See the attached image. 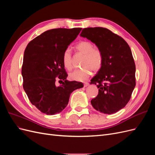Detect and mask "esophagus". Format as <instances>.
<instances>
[{
    "label": "esophagus",
    "instance_id": "esophagus-1",
    "mask_svg": "<svg viewBox=\"0 0 155 155\" xmlns=\"http://www.w3.org/2000/svg\"><path fill=\"white\" fill-rule=\"evenodd\" d=\"M88 85H89V83H88V82L85 83H84V87H88Z\"/></svg>",
    "mask_w": 155,
    "mask_h": 155
}]
</instances>
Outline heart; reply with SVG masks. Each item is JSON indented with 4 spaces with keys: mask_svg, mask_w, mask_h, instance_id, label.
Returning a JSON list of instances; mask_svg holds the SVG:
<instances>
[{
    "mask_svg": "<svg viewBox=\"0 0 155 155\" xmlns=\"http://www.w3.org/2000/svg\"><path fill=\"white\" fill-rule=\"evenodd\" d=\"M76 49L83 54L81 61V68L75 69L69 74L72 80L84 81L90 77L92 71L97 72L101 69L104 63V54L101 50L94 46L91 42L81 41L76 45ZM62 61L64 67L70 70L72 68V55L69 48L65 49L63 53Z\"/></svg>",
    "mask_w": 155,
    "mask_h": 155,
    "instance_id": "b5f03b06",
    "label": "heart"
}]
</instances>
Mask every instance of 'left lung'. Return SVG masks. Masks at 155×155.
Returning a JSON list of instances; mask_svg holds the SVG:
<instances>
[{
    "mask_svg": "<svg viewBox=\"0 0 155 155\" xmlns=\"http://www.w3.org/2000/svg\"><path fill=\"white\" fill-rule=\"evenodd\" d=\"M80 35L95 43L104 54L102 67L91 80L99 88L91 104L101 113L114 114L127 104L136 85L132 51L122 37L105 28H87Z\"/></svg>",
    "mask_w": 155,
    "mask_h": 155,
    "instance_id": "8db88e82",
    "label": "left lung"
}]
</instances>
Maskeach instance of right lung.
I'll return each instance as SVG.
<instances>
[{
  "instance_id": "obj_1",
  "label": "right lung",
  "mask_w": 155,
  "mask_h": 155,
  "mask_svg": "<svg viewBox=\"0 0 155 155\" xmlns=\"http://www.w3.org/2000/svg\"><path fill=\"white\" fill-rule=\"evenodd\" d=\"M81 28H55L46 31L28 44L22 66V86L29 100L47 115L61 112L71 93L83 84L67 80L63 64L64 50L76 38ZM62 85H57V81Z\"/></svg>"
}]
</instances>
